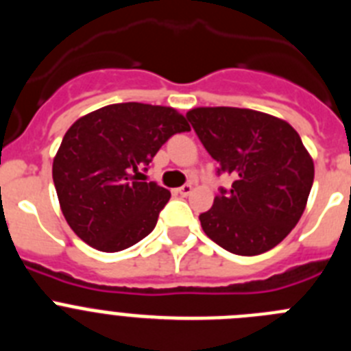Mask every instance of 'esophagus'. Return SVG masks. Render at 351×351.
<instances>
[{
  "label": "esophagus",
  "instance_id": "esophagus-1",
  "mask_svg": "<svg viewBox=\"0 0 351 351\" xmlns=\"http://www.w3.org/2000/svg\"><path fill=\"white\" fill-rule=\"evenodd\" d=\"M191 190H193V186H191L190 182H186V184H182L181 188H178V193L182 195V197H188V195L191 193Z\"/></svg>",
  "mask_w": 351,
  "mask_h": 351
}]
</instances>
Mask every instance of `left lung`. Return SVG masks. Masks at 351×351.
<instances>
[{
  "label": "left lung",
  "mask_w": 351,
  "mask_h": 351,
  "mask_svg": "<svg viewBox=\"0 0 351 351\" xmlns=\"http://www.w3.org/2000/svg\"><path fill=\"white\" fill-rule=\"evenodd\" d=\"M186 117L218 161L216 173L234 179L198 216L207 237L243 256L278 246L299 223L315 179L299 133L287 121L250 108L200 107Z\"/></svg>",
  "instance_id": "obj_1"
}]
</instances>
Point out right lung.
Returning a JSON list of instances; mask_svg holds the SVG:
<instances>
[{"instance_id":"obj_1","label":"right lung","mask_w":351,"mask_h":351,"mask_svg":"<svg viewBox=\"0 0 351 351\" xmlns=\"http://www.w3.org/2000/svg\"><path fill=\"white\" fill-rule=\"evenodd\" d=\"M181 132L190 126L173 108L137 101L107 105L70 126L52 179L64 219L84 243L114 253L153 232L170 191L141 181L142 172Z\"/></svg>"}]
</instances>
